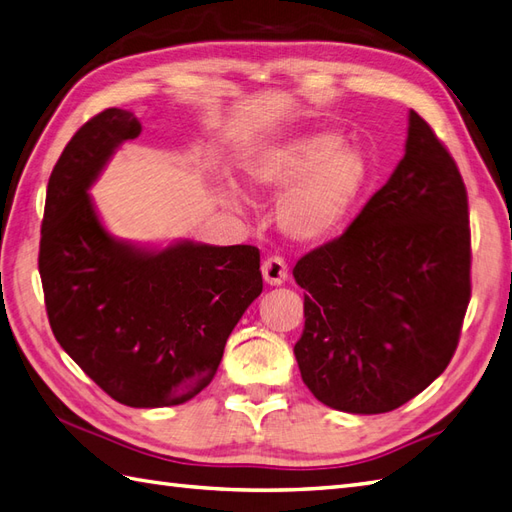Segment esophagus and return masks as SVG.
Returning a JSON list of instances; mask_svg holds the SVG:
<instances>
[{
	"mask_svg": "<svg viewBox=\"0 0 512 512\" xmlns=\"http://www.w3.org/2000/svg\"><path fill=\"white\" fill-rule=\"evenodd\" d=\"M263 278L271 286H278L289 278V267H286L282 256H269L263 260Z\"/></svg>",
	"mask_w": 512,
	"mask_h": 512,
	"instance_id": "obj_1",
	"label": "esophagus"
}]
</instances>
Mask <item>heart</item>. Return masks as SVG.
<instances>
[{
    "instance_id": "heart-1",
    "label": "heart",
    "mask_w": 512,
    "mask_h": 512,
    "mask_svg": "<svg viewBox=\"0 0 512 512\" xmlns=\"http://www.w3.org/2000/svg\"><path fill=\"white\" fill-rule=\"evenodd\" d=\"M371 162L363 147L336 132H308L273 145L245 165L254 193L278 195L282 232L299 243H317L339 230L363 197Z\"/></svg>"
}]
</instances>
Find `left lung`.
<instances>
[{
  "instance_id": "obj_1",
  "label": "left lung",
  "mask_w": 512,
  "mask_h": 512,
  "mask_svg": "<svg viewBox=\"0 0 512 512\" xmlns=\"http://www.w3.org/2000/svg\"><path fill=\"white\" fill-rule=\"evenodd\" d=\"M304 384L343 413L400 408L441 376L471 299L463 176L415 110L406 154L341 236L297 260Z\"/></svg>"
}]
</instances>
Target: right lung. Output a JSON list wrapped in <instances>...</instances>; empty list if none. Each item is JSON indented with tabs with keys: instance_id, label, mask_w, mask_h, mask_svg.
<instances>
[{
	"instance_id": "right-lung-1",
	"label": "right lung",
	"mask_w": 512,
	"mask_h": 512,
	"mask_svg": "<svg viewBox=\"0 0 512 512\" xmlns=\"http://www.w3.org/2000/svg\"><path fill=\"white\" fill-rule=\"evenodd\" d=\"M139 134L132 112L106 108L71 136L47 182L39 273L62 350L112 400L162 408L215 378L263 273L254 245L184 241L149 252L112 239L86 191Z\"/></svg>"
}]
</instances>
